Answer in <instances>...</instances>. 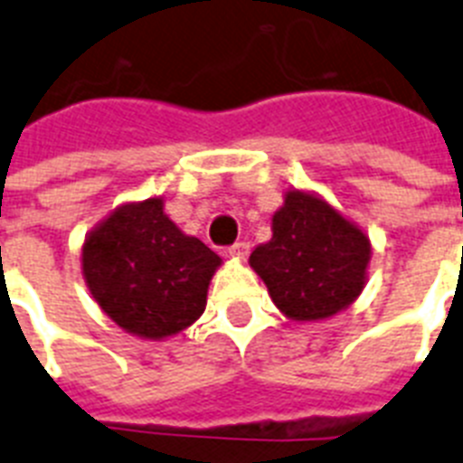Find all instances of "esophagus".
<instances>
[{
  "instance_id": "34e87169",
  "label": "esophagus",
  "mask_w": 463,
  "mask_h": 463,
  "mask_svg": "<svg viewBox=\"0 0 463 463\" xmlns=\"http://www.w3.org/2000/svg\"><path fill=\"white\" fill-rule=\"evenodd\" d=\"M228 254H231V257H235V259H244L247 254H250V244H247V242L231 244V247H228Z\"/></svg>"
}]
</instances>
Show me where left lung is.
I'll return each instance as SVG.
<instances>
[{
    "instance_id": "left-lung-1",
    "label": "left lung",
    "mask_w": 463,
    "mask_h": 463,
    "mask_svg": "<svg viewBox=\"0 0 463 463\" xmlns=\"http://www.w3.org/2000/svg\"><path fill=\"white\" fill-rule=\"evenodd\" d=\"M371 242L354 223L314 194H285L273 213V238L250 264L270 299L292 321L328 318L354 302L366 283Z\"/></svg>"
}]
</instances>
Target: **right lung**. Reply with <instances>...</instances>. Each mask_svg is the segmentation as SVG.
I'll return each mask as SVG.
<instances>
[{"label": "right lung", "instance_id": "right-lung-1", "mask_svg": "<svg viewBox=\"0 0 463 463\" xmlns=\"http://www.w3.org/2000/svg\"><path fill=\"white\" fill-rule=\"evenodd\" d=\"M221 257L164 213L159 197L116 209L82 244V273L111 321L149 340L175 335L204 314Z\"/></svg>", "mask_w": 463, "mask_h": 463}]
</instances>
